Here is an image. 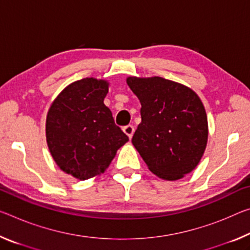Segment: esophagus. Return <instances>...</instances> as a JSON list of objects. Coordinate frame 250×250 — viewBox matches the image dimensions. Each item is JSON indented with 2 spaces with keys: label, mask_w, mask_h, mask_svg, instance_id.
I'll return each mask as SVG.
<instances>
[{
  "label": "esophagus",
  "mask_w": 250,
  "mask_h": 250,
  "mask_svg": "<svg viewBox=\"0 0 250 250\" xmlns=\"http://www.w3.org/2000/svg\"><path fill=\"white\" fill-rule=\"evenodd\" d=\"M124 132L129 137V139H131L133 136V132H134V128L132 125H126L124 128Z\"/></svg>",
  "instance_id": "1"
}]
</instances>
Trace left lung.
Listing matches in <instances>:
<instances>
[{"mask_svg":"<svg viewBox=\"0 0 250 250\" xmlns=\"http://www.w3.org/2000/svg\"><path fill=\"white\" fill-rule=\"evenodd\" d=\"M126 84L141 104L134 148L154 175L181 179L197 167L207 146L208 120L200 98L188 86L160 77H129Z\"/></svg>","mask_w":250,"mask_h":250,"instance_id":"8db88e82","label":"left lung"}]
</instances>
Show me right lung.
<instances>
[{"mask_svg":"<svg viewBox=\"0 0 250 250\" xmlns=\"http://www.w3.org/2000/svg\"><path fill=\"white\" fill-rule=\"evenodd\" d=\"M109 82L84 78L54 99L46 116V144L62 171L86 180L104 173L129 141L104 100Z\"/></svg>","mask_w":250,"mask_h":250,"instance_id":"1","label":"right lung"}]
</instances>
